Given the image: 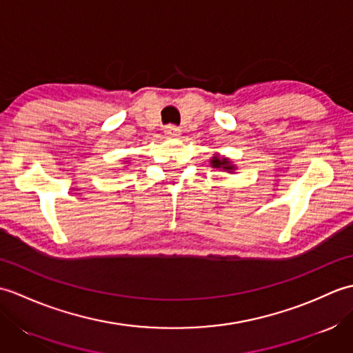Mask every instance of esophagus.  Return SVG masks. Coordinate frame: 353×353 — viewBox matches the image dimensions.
<instances>
[{"instance_id": "34e87169", "label": "esophagus", "mask_w": 353, "mask_h": 353, "mask_svg": "<svg viewBox=\"0 0 353 353\" xmlns=\"http://www.w3.org/2000/svg\"><path fill=\"white\" fill-rule=\"evenodd\" d=\"M163 132H165V134H168V137H177V134H181V129H179V127L174 124L165 125Z\"/></svg>"}]
</instances>
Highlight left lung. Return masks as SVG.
<instances>
[{
  "label": "left lung",
  "mask_w": 353,
  "mask_h": 353,
  "mask_svg": "<svg viewBox=\"0 0 353 353\" xmlns=\"http://www.w3.org/2000/svg\"><path fill=\"white\" fill-rule=\"evenodd\" d=\"M212 167L214 168H223V170H228V171H232L235 170L234 165H230L228 159H219V157H212Z\"/></svg>",
  "instance_id": "1"
}]
</instances>
